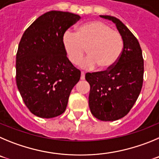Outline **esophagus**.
Returning a JSON list of instances; mask_svg holds the SVG:
<instances>
[{
    "mask_svg": "<svg viewBox=\"0 0 159 159\" xmlns=\"http://www.w3.org/2000/svg\"><path fill=\"white\" fill-rule=\"evenodd\" d=\"M81 80H85V73L81 71Z\"/></svg>",
    "mask_w": 159,
    "mask_h": 159,
    "instance_id": "esophagus-1",
    "label": "esophagus"
}]
</instances>
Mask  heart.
I'll list each match as a JSON object with an SVG mask.
<instances>
[{"label":"heart","instance_id":"1","mask_svg":"<svg viewBox=\"0 0 159 159\" xmlns=\"http://www.w3.org/2000/svg\"><path fill=\"white\" fill-rule=\"evenodd\" d=\"M62 43L70 62L74 65L80 62L86 48L89 55L80 62V66L88 70L97 66L101 70L111 69L120 57L124 48L121 34L101 20L83 24L76 33L66 31Z\"/></svg>","mask_w":159,"mask_h":159}]
</instances>
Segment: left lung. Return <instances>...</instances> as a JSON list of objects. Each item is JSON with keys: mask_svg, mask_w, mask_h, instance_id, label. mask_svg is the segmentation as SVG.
<instances>
[{"mask_svg": "<svg viewBox=\"0 0 159 159\" xmlns=\"http://www.w3.org/2000/svg\"><path fill=\"white\" fill-rule=\"evenodd\" d=\"M101 16L115 23L123 37L124 48L111 69L85 74L90 85L89 105L97 119L114 121L125 116L138 99L143 82V58L138 39L120 20Z\"/></svg>", "mask_w": 159, "mask_h": 159, "instance_id": "left-lung-1", "label": "left lung"}]
</instances>
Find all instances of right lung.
I'll list each match as a JSON object with an SVG mask.
<instances>
[{
	"label": "right lung",
	"instance_id": "obj_1",
	"mask_svg": "<svg viewBox=\"0 0 159 159\" xmlns=\"http://www.w3.org/2000/svg\"><path fill=\"white\" fill-rule=\"evenodd\" d=\"M81 17L50 11L25 30L16 60V81L22 99L31 113L53 118L65 111L70 94L81 71L70 62L62 43L63 33Z\"/></svg>",
	"mask_w": 159,
	"mask_h": 159
}]
</instances>
